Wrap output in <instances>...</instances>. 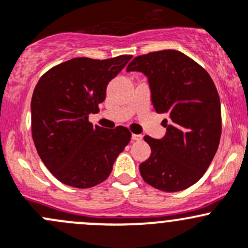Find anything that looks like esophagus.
Instances as JSON below:
<instances>
[{"label": "esophagus", "instance_id": "34e87169", "mask_svg": "<svg viewBox=\"0 0 248 248\" xmlns=\"http://www.w3.org/2000/svg\"><path fill=\"white\" fill-rule=\"evenodd\" d=\"M142 135H137V134H132V136H131V140L132 141H142Z\"/></svg>", "mask_w": 248, "mask_h": 248}]
</instances>
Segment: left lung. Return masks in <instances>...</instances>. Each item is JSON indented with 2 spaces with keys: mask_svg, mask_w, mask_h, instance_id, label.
I'll return each mask as SVG.
<instances>
[{
  "mask_svg": "<svg viewBox=\"0 0 248 248\" xmlns=\"http://www.w3.org/2000/svg\"><path fill=\"white\" fill-rule=\"evenodd\" d=\"M126 71L147 76L154 109L168 116L162 139L144 136L152 154L140 165L143 180L166 192L190 187L208 170L221 137V104L210 75L177 50L139 56Z\"/></svg>",
  "mask_w": 248,
  "mask_h": 248,
  "instance_id": "left-lung-1",
  "label": "left lung"
}]
</instances>
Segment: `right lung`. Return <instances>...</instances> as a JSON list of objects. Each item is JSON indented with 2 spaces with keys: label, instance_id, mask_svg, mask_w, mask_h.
I'll use <instances>...</instances> for the list:
<instances>
[{
  "label": "right lung",
  "instance_id": "obj_1",
  "mask_svg": "<svg viewBox=\"0 0 248 248\" xmlns=\"http://www.w3.org/2000/svg\"><path fill=\"white\" fill-rule=\"evenodd\" d=\"M132 56L73 58L40 78L31 101L32 137L40 159L61 183L88 188L103 183L131 139L126 127L93 126L88 114Z\"/></svg>",
  "mask_w": 248,
  "mask_h": 248
}]
</instances>
